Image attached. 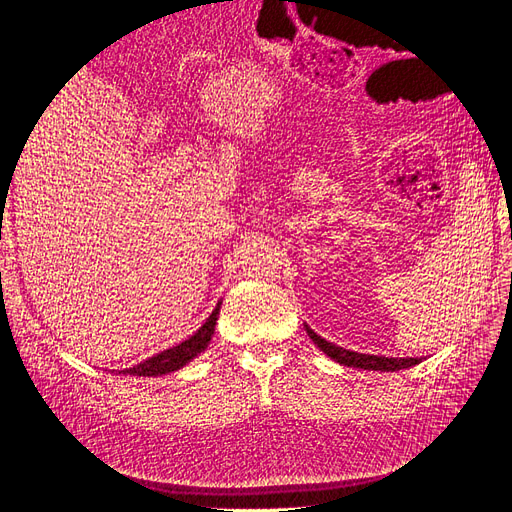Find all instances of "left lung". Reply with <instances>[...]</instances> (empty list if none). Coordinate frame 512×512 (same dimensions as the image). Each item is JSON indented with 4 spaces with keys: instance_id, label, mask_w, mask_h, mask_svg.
Wrapping results in <instances>:
<instances>
[{
    "instance_id": "obj_1",
    "label": "left lung",
    "mask_w": 512,
    "mask_h": 512,
    "mask_svg": "<svg viewBox=\"0 0 512 512\" xmlns=\"http://www.w3.org/2000/svg\"><path fill=\"white\" fill-rule=\"evenodd\" d=\"M307 335L312 337V342L327 354L331 356L333 361H337L339 365H348V367H359V369H371V371H399L406 369L412 365L421 363V359H412V356H406V359H393V356H378V354H361V352H352L346 348H339L327 339H322L320 335H316L312 329L305 324Z\"/></svg>"
}]
</instances>
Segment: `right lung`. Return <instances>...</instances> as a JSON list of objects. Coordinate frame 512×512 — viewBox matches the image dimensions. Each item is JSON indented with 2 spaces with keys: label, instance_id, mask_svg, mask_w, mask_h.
I'll return each mask as SVG.
<instances>
[{
  "label": "right lung",
  "instance_id": "obj_1",
  "mask_svg": "<svg viewBox=\"0 0 512 512\" xmlns=\"http://www.w3.org/2000/svg\"><path fill=\"white\" fill-rule=\"evenodd\" d=\"M220 305H215V309L211 312V316L207 318V322L200 327L192 337L185 339V342L168 348L156 356H151V359L138 363L130 369H123L121 374H130V376H143V378H149V376H162V374H170V371H177L181 369L185 363H190L194 356H198L200 352H203L211 337H213V331H215V322H218V314H220Z\"/></svg>",
  "mask_w": 512,
  "mask_h": 512
}]
</instances>
